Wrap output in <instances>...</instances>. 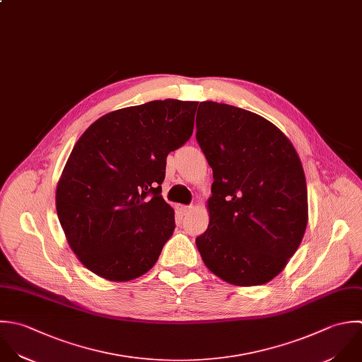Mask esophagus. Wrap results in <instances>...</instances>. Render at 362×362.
<instances>
[{"label":"esophagus","mask_w":362,"mask_h":362,"mask_svg":"<svg viewBox=\"0 0 362 362\" xmlns=\"http://www.w3.org/2000/svg\"><path fill=\"white\" fill-rule=\"evenodd\" d=\"M192 210V207L190 206H179L177 207V211H179V214L180 216H186V214H189V211Z\"/></svg>","instance_id":"obj_1"}]
</instances>
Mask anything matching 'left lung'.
Segmentation results:
<instances>
[{
  "instance_id": "1",
  "label": "left lung",
  "mask_w": 362,
  "mask_h": 362,
  "mask_svg": "<svg viewBox=\"0 0 362 362\" xmlns=\"http://www.w3.org/2000/svg\"><path fill=\"white\" fill-rule=\"evenodd\" d=\"M196 128L214 179L197 250L223 281L264 285L284 271L306 231L300 158L276 125L234 105L200 103Z\"/></svg>"
}]
</instances>
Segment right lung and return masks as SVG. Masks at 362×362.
I'll return each mask as SVG.
<instances>
[{"label":"right lung","mask_w":362,"mask_h":362,"mask_svg":"<svg viewBox=\"0 0 362 362\" xmlns=\"http://www.w3.org/2000/svg\"><path fill=\"white\" fill-rule=\"evenodd\" d=\"M196 101L156 100L108 112L76 142L56 187L67 243L93 274H146L175 230L163 200L166 156L193 134Z\"/></svg>","instance_id":"add662e5"}]
</instances>
